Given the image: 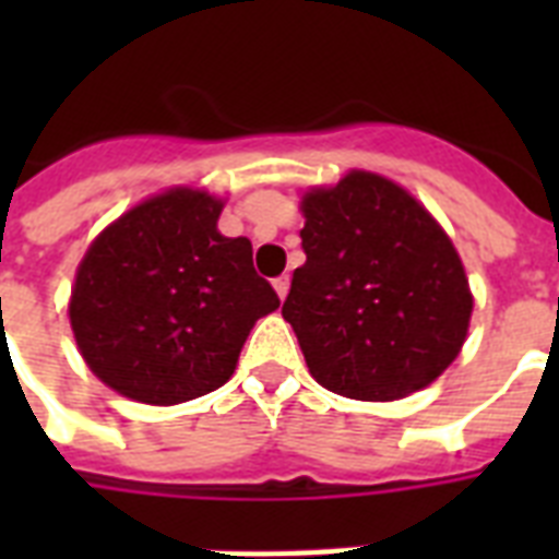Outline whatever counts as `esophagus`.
Masks as SVG:
<instances>
[{
    "mask_svg": "<svg viewBox=\"0 0 559 559\" xmlns=\"http://www.w3.org/2000/svg\"><path fill=\"white\" fill-rule=\"evenodd\" d=\"M272 287H275V293H278V298L284 301L289 293V275H278V278L272 281Z\"/></svg>",
    "mask_w": 559,
    "mask_h": 559,
    "instance_id": "esophagus-1",
    "label": "esophagus"
}]
</instances>
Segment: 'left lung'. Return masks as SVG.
Here are the masks:
<instances>
[{"label":"left lung","instance_id":"left-lung-1","mask_svg":"<svg viewBox=\"0 0 559 559\" xmlns=\"http://www.w3.org/2000/svg\"><path fill=\"white\" fill-rule=\"evenodd\" d=\"M307 261L281 316L313 380L354 400H400L459 357L473 296L455 246L391 179L350 170L301 200Z\"/></svg>","mask_w":559,"mask_h":559}]
</instances>
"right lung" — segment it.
Returning a JSON list of instances; mask_svg holds the SVG:
<instances>
[{
    "label": "right lung",
    "instance_id": "obj_1",
    "mask_svg": "<svg viewBox=\"0 0 559 559\" xmlns=\"http://www.w3.org/2000/svg\"><path fill=\"white\" fill-rule=\"evenodd\" d=\"M219 211L211 193L170 188L83 254L69 319L86 366L118 394L174 406L219 389L254 322L278 310L252 243L217 231Z\"/></svg>",
    "mask_w": 559,
    "mask_h": 559
}]
</instances>
